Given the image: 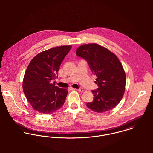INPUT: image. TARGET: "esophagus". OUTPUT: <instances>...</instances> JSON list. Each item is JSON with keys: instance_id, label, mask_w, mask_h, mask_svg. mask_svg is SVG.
I'll return each instance as SVG.
<instances>
[{"instance_id": "esophagus-1", "label": "esophagus", "mask_w": 153, "mask_h": 153, "mask_svg": "<svg viewBox=\"0 0 153 153\" xmlns=\"http://www.w3.org/2000/svg\"><path fill=\"white\" fill-rule=\"evenodd\" d=\"M76 90H78L79 92H83L84 91V89L82 88H79V89H77Z\"/></svg>"}]
</instances>
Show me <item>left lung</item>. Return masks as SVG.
I'll return each instance as SVG.
<instances>
[{
	"mask_svg": "<svg viewBox=\"0 0 153 153\" xmlns=\"http://www.w3.org/2000/svg\"><path fill=\"white\" fill-rule=\"evenodd\" d=\"M76 55L87 61L92 72L97 76L98 88L92 90L94 100L88 108L101 113L116 107L125 91L126 75L115 55L98 44H85L76 49Z\"/></svg>",
	"mask_w": 153,
	"mask_h": 153,
	"instance_id": "1",
	"label": "left lung"
}]
</instances>
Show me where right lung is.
Segmentation results:
<instances>
[{
    "instance_id": "add662e5",
    "label": "right lung",
    "mask_w": 153,
    "mask_h": 153,
    "mask_svg": "<svg viewBox=\"0 0 153 153\" xmlns=\"http://www.w3.org/2000/svg\"><path fill=\"white\" fill-rule=\"evenodd\" d=\"M72 46L52 48L35 56L25 72L23 92L33 108L49 114L62 107L68 93L66 89L55 86L60 65Z\"/></svg>"
}]
</instances>
